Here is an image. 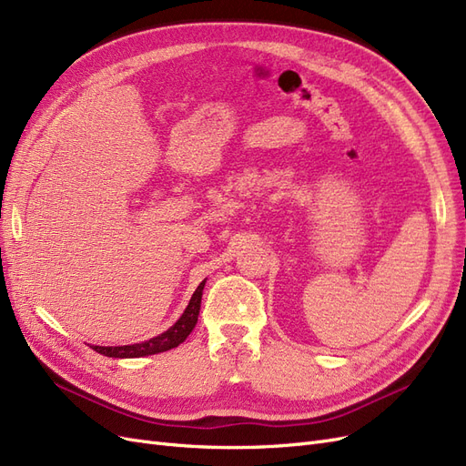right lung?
I'll use <instances>...</instances> for the list:
<instances>
[{
    "label": "right lung",
    "mask_w": 466,
    "mask_h": 466,
    "mask_svg": "<svg viewBox=\"0 0 466 466\" xmlns=\"http://www.w3.org/2000/svg\"><path fill=\"white\" fill-rule=\"evenodd\" d=\"M207 279L199 284L198 290L193 292L187 308L184 309V313L179 315V319L167 329V331L143 340V342H135V344H124V347H96L93 344V350H96L98 354H104L108 358H141V356H151V354H158V352H167L170 349H176L182 344L189 333L193 331L195 323H198L199 318V309H201V296H203V289H205Z\"/></svg>",
    "instance_id": "obj_1"
}]
</instances>
